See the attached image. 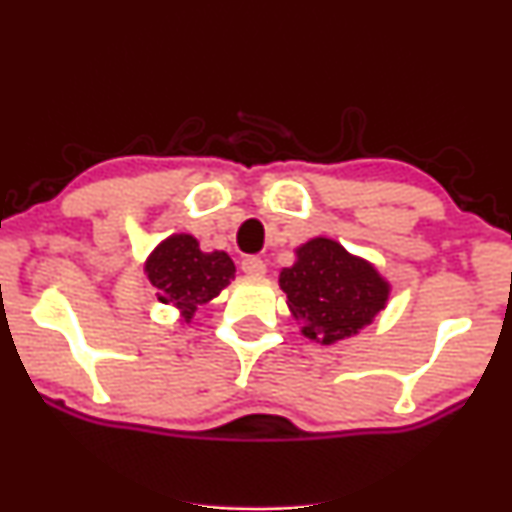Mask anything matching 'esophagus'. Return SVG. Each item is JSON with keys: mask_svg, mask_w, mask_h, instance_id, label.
<instances>
[{"mask_svg": "<svg viewBox=\"0 0 512 512\" xmlns=\"http://www.w3.org/2000/svg\"><path fill=\"white\" fill-rule=\"evenodd\" d=\"M240 269H243L248 276H255V279L257 276L267 274V264H264L260 257H245V260L240 262Z\"/></svg>", "mask_w": 512, "mask_h": 512, "instance_id": "34e87169", "label": "esophagus"}]
</instances>
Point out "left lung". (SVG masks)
Here are the masks:
<instances>
[{
    "label": "left lung",
    "instance_id": "1",
    "mask_svg": "<svg viewBox=\"0 0 512 512\" xmlns=\"http://www.w3.org/2000/svg\"><path fill=\"white\" fill-rule=\"evenodd\" d=\"M279 286L301 332L320 344L354 337L390 298V284L378 269L332 238H313L296 248V262L281 269Z\"/></svg>",
    "mask_w": 512,
    "mask_h": 512
}]
</instances>
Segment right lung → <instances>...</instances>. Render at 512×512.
Masks as SVG:
<instances>
[{"label":"right lung","instance_id":"obj_1","mask_svg":"<svg viewBox=\"0 0 512 512\" xmlns=\"http://www.w3.org/2000/svg\"><path fill=\"white\" fill-rule=\"evenodd\" d=\"M144 272L156 286L158 301L178 308L182 320L190 322L199 305H207L231 284L236 264L223 250H199L190 233H175L151 252Z\"/></svg>","mask_w":512,"mask_h":512}]
</instances>
